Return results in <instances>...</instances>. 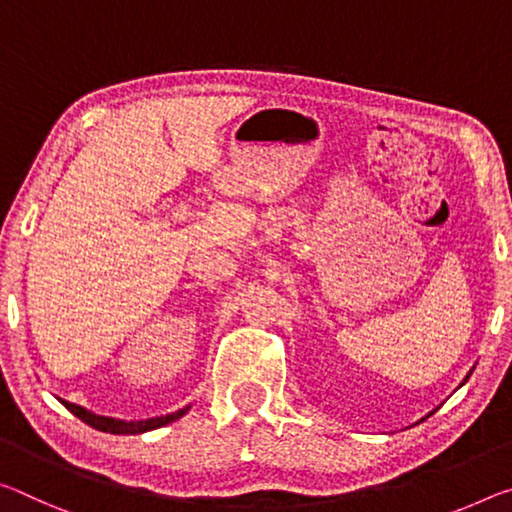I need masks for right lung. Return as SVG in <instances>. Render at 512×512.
Instances as JSON below:
<instances>
[{
	"instance_id": "obj_1",
	"label": "right lung",
	"mask_w": 512,
	"mask_h": 512,
	"mask_svg": "<svg viewBox=\"0 0 512 512\" xmlns=\"http://www.w3.org/2000/svg\"><path fill=\"white\" fill-rule=\"evenodd\" d=\"M66 408L72 412V415L79 417L84 424L97 428V431L102 433H113V435H139L145 431H154V428H161L170 424V421L180 419L186 410H177L173 415H166V417H154V419H145V421H120V419H111V417H100V415H93V412H88L81 408V405L75 403H68V401H61Z\"/></svg>"
}]
</instances>
